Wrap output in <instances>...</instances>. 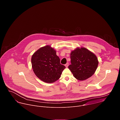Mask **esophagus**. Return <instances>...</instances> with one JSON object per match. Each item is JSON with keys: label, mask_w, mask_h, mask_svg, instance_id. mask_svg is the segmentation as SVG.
Masks as SVG:
<instances>
[{"label": "esophagus", "mask_w": 120, "mask_h": 120, "mask_svg": "<svg viewBox=\"0 0 120 120\" xmlns=\"http://www.w3.org/2000/svg\"><path fill=\"white\" fill-rule=\"evenodd\" d=\"M69 63H67L66 64H65V66L66 68H68V67Z\"/></svg>", "instance_id": "esophagus-1"}]
</instances>
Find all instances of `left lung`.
Returning a JSON list of instances; mask_svg holds the SVG:
<instances>
[{"label":"left lung","mask_w":120,"mask_h":120,"mask_svg":"<svg viewBox=\"0 0 120 120\" xmlns=\"http://www.w3.org/2000/svg\"><path fill=\"white\" fill-rule=\"evenodd\" d=\"M71 64L68 68L73 76L79 80H84L94 74L98 66L97 56L85 48H77L71 52Z\"/></svg>","instance_id":"8db88e82"}]
</instances>
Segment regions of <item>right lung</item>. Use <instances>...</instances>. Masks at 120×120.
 Wrapping results in <instances>:
<instances>
[{"label": "right lung", "mask_w": 120, "mask_h": 120, "mask_svg": "<svg viewBox=\"0 0 120 120\" xmlns=\"http://www.w3.org/2000/svg\"><path fill=\"white\" fill-rule=\"evenodd\" d=\"M56 51L47 45L39 49L31 58L32 69L35 75L48 83L57 81L61 76L65 66L60 63Z\"/></svg>", "instance_id": "obj_1"}]
</instances>
